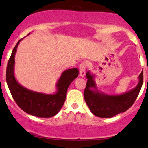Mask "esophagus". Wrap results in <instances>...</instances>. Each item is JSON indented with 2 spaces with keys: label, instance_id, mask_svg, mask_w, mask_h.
Segmentation results:
<instances>
[{
  "label": "esophagus",
  "instance_id": "obj_1",
  "mask_svg": "<svg viewBox=\"0 0 148 148\" xmlns=\"http://www.w3.org/2000/svg\"><path fill=\"white\" fill-rule=\"evenodd\" d=\"M80 69V76L81 77H84L86 74V62H82L79 67Z\"/></svg>",
  "mask_w": 148,
  "mask_h": 148
}]
</instances>
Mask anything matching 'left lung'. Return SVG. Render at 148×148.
Returning a JSON list of instances; mask_svg holds the SVG:
<instances>
[{
    "mask_svg": "<svg viewBox=\"0 0 148 148\" xmlns=\"http://www.w3.org/2000/svg\"><path fill=\"white\" fill-rule=\"evenodd\" d=\"M94 75L86 73L88 81L84 90V99L92 113L99 118H112L125 112L136 99L143 82V71L138 76V84L134 89L119 95H108L99 92L96 87ZM95 88V90H92Z\"/></svg>",
    "mask_w": 148,
    "mask_h": 148,
    "instance_id": "1",
    "label": "left lung"
}]
</instances>
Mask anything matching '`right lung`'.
Returning <instances> with one entry per match:
<instances>
[{
  "instance_id": "add662e5",
  "label": "right lung",
  "mask_w": 148,
  "mask_h": 148,
  "mask_svg": "<svg viewBox=\"0 0 148 148\" xmlns=\"http://www.w3.org/2000/svg\"><path fill=\"white\" fill-rule=\"evenodd\" d=\"M21 40L22 39L13 49L7 66L6 81L10 93L16 104L25 113L38 118H51L56 115L63 106L69 86L77 78L79 69L72 68L64 71L56 84V93L53 95L44 94L27 89L18 84L14 74L15 53Z\"/></svg>"
}]
</instances>
